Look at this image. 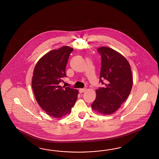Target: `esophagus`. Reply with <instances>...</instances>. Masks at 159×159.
I'll list each match as a JSON object with an SVG mask.
<instances>
[{
  "mask_svg": "<svg viewBox=\"0 0 159 159\" xmlns=\"http://www.w3.org/2000/svg\"><path fill=\"white\" fill-rule=\"evenodd\" d=\"M86 88H84V89H80L79 90V92H80V93H84V92H86Z\"/></svg>",
  "mask_w": 159,
  "mask_h": 159,
  "instance_id": "obj_1",
  "label": "esophagus"
}]
</instances>
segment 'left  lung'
<instances>
[{"instance_id":"8db88e82","label":"left lung","mask_w":159,"mask_h":159,"mask_svg":"<svg viewBox=\"0 0 159 159\" xmlns=\"http://www.w3.org/2000/svg\"><path fill=\"white\" fill-rule=\"evenodd\" d=\"M101 54L100 80L105 86L96 90L92 110L104 115L112 114L120 107L130 94L133 79L130 65L116 50L106 47L97 49Z\"/></svg>"}]
</instances>
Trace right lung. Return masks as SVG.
<instances>
[{
	"instance_id": "add662e5",
	"label": "right lung",
	"mask_w": 159,
	"mask_h": 159,
	"mask_svg": "<svg viewBox=\"0 0 159 159\" xmlns=\"http://www.w3.org/2000/svg\"><path fill=\"white\" fill-rule=\"evenodd\" d=\"M73 49L63 46L53 49L39 59L34 67L32 88L39 106L48 114L60 118L71 112L79 91L59 86L66 76V66Z\"/></svg>"
}]
</instances>
